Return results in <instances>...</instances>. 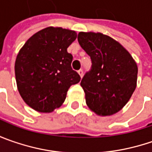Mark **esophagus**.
Returning a JSON list of instances; mask_svg holds the SVG:
<instances>
[{"label":"esophagus","instance_id":"obj_1","mask_svg":"<svg viewBox=\"0 0 152 152\" xmlns=\"http://www.w3.org/2000/svg\"><path fill=\"white\" fill-rule=\"evenodd\" d=\"M78 73H79V76H80L81 78L83 77V74H84V73H83V70H82V69H79V71H78Z\"/></svg>","mask_w":152,"mask_h":152}]
</instances>
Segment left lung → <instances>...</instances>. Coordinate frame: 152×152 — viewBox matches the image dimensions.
Segmentation results:
<instances>
[{"label":"left lung","mask_w":152,"mask_h":152,"mask_svg":"<svg viewBox=\"0 0 152 152\" xmlns=\"http://www.w3.org/2000/svg\"><path fill=\"white\" fill-rule=\"evenodd\" d=\"M78 41L91 59L80 83L87 106L100 116L119 112L136 88L135 61L118 42L101 33L80 32Z\"/></svg>","instance_id":"1"}]
</instances>
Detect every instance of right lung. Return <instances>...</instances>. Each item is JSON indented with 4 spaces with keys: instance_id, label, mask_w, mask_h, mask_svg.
<instances>
[{
    "instance_id": "add662e5",
    "label": "right lung",
    "mask_w": 152,
    "mask_h": 152,
    "mask_svg": "<svg viewBox=\"0 0 152 152\" xmlns=\"http://www.w3.org/2000/svg\"><path fill=\"white\" fill-rule=\"evenodd\" d=\"M74 31L49 27L28 39L15 62L18 89L23 101L40 113H50L64 102L70 86L80 81L73 70L67 47Z\"/></svg>"
}]
</instances>
